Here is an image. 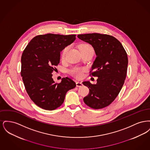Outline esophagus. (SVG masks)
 <instances>
[{
	"label": "esophagus",
	"mask_w": 150,
	"mask_h": 150,
	"mask_svg": "<svg viewBox=\"0 0 150 150\" xmlns=\"http://www.w3.org/2000/svg\"><path fill=\"white\" fill-rule=\"evenodd\" d=\"M76 86H78V87H80V86H83V83H82V82H76Z\"/></svg>",
	"instance_id": "1"
}]
</instances>
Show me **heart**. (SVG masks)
Wrapping results in <instances>:
<instances>
[{
  "instance_id": "1",
  "label": "heart",
  "mask_w": 150,
  "mask_h": 150,
  "mask_svg": "<svg viewBox=\"0 0 150 150\" xmlns=\"http://www.w3.org/2000/svg\"><path fill=\"white\" fill-rule=\"evenodd\" d=\"M79 49L80 51L81 50H89V49H92L93 50L92 46L88 44H82L80 45L79 47ZM69 50V47H65L64 49L62 51L61 53V58L62 59H64L66 54L67 52V50ZM85 71V69L84 68H79V67H74L71 70L70 73L72 75L74 76H75L76 78H80L81 77H82L83 76V72Z\"/></svg>"
}]
</instances>
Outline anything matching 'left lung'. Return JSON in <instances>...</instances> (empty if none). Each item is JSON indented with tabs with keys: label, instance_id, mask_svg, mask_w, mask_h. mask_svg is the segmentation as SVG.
Here are the masks:
<instances>
[{
	"label": "left lung",
	"instance_id": "1",
	"mask_svg": "<svg viewBox=\"0 0 150 150\" xmlns=\"http://www.w3.org/2000/svg\"><path fill=\"white\" fill-rule=\"evenodd\" d=\"M78 37L92 45L97 56L91 75L98 77L97 83H83L89 89L84 102L94 109L107 107L116 98L124 83L128 64L127 54L121 43L112 36L92 33Z\"/></svg>",
	"mask_w": 150,
	"mask_h": 150
}]
</instances>
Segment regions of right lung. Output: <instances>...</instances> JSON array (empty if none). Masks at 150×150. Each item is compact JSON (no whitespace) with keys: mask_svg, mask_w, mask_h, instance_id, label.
<instances>
[{"mask_svg":"<svg viewBox=\"0 0 150 150\" xmlns=\"http://www.w3.org/2000/svg\"><path fill=\"white\" fill-rule=\"evenodd\" d=\"M75 36L53 34L36 36L23 52L21 75L24 86L31 100L43 109L51 111L59 107L67 92L76 86L67 77L56 83L52 74L54 67L59 63L60 52L75 41Z\"/></svg>","mask_w":150,"mask_h":150,"instance_id":"right-lung-1","label":"right lung"}]
</instances>
